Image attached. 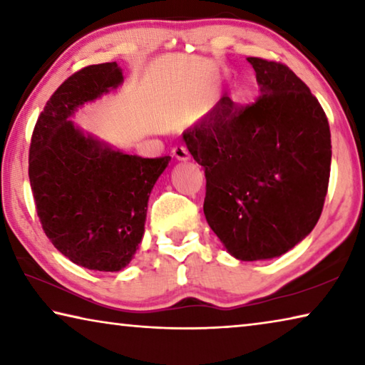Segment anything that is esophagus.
<instances>
[{
    "label": "esophagus",
    "mask_w": 365,
    "mask_h": 365,
    "mask_svg": "<svg viewBox=\"0 0 365 365\" xmlns=\"http://www.w3.org/2000/svg\"><path fill=\"white\" fill-rule=\"evenodd\" d=\"M172 154H174V158L177 160H188L190 159V153L187 148H183V146H175L174 150H172Z\"/></svg>",
    "instance_id": "esophagus-1"
}]
</instances>
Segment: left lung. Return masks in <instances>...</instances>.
<instances>
[{
	"label": "left lung",
	"mask_w": 365,
	"mask_h": 365,
	"mask_svg": "<svg viewBox=\"0 0 365 365\" xmlns=\"http://www.w3.org/2000/svg\"><path fill=\"white\" fill-rule=\"evenodd\" d=\"M259 98L228 96L183 132L205 168V215L238 261L279 257L302 242L322 214L331 140L327 115L287 66L248 58Z\"/></svg>",
	"instance_id": "obj_1"
}]
</instances>
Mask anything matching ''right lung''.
I'll use <instances>...</instances> for the list:
<instances>
[{"mask_svg":"<svg viewBox=\"0 0 365 365\" xmlns=\"http://www.w3.org/2000/svg\"><path fill=\"white\" fill-rule=\"evenodd\" d=\"M122 82L117 63L76 72L49 98L30 143L29 178L43 230L61 255L90 270L130 264L151 190L170 160L127 154L71 120Z\"/></svg>","mask_w":365,"mask_h":365,"instance_id":"right-lung-1","label":"right lung"}]
</instances>
